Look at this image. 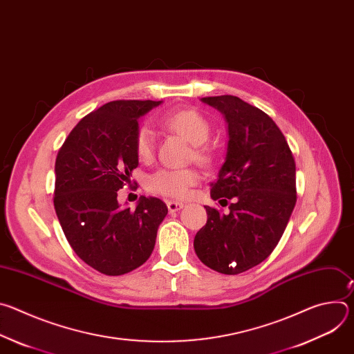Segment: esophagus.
Segmentation results:
<instances>
[{"label":"esophagus","mask_w":354,"mask_h":354,"mask_svg":"<svg viewBox=\"0 0 354 354\" xmlns=\"http://www.w3.org/2000/svg\"><path fill=\"white\" fill-rule=\"evenodd\" d=\"M167 206H168L169 213H176V212H179L183 207V203H180V201L169 200V201H167Z\"/></svg>","instance_id":"1"}]
</instances>
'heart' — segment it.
<instances>
[{
	"mask_svg": "<svg viewBox=\"0 0 354 354\" xmlns=\"http://www.w3.org/2000/svg\"><path fill=\"white\" fill-rule=\"evenodd\" d=\"M160 124L169 131H174L189 142L194 144L193 156L198 162H209L210 156L206 147L203 145L212 133L210 122L194 109H179L167 112L160 118ZM134 148L137 158L142 162H149L156 154V133L149 126L144 124L137 130ZM198 172L193 168L171 169L162 168L151 174L147 179V187L149 192L182 198L185 197L190 187L198 182Z\"/></svg>",
	"mask_w": 354,
	"mask_h": 354,
	"instance_id": "1",
	"label": "heart"
}]
</instances>
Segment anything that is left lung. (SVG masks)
I'll list each match as a JSON object with an SVG mask.
<instances>
[{
	"label": "left lung",
	"instance_id": "1",
	"mask_svg": "<svg viewBox=\"0 0 354 354\" xmlns=\"http://www.w3.org/2000/svg\"><path fill=\"white\" fill-rule=\"evenodd\" d=\"M228 123V148L210 196L230 213L205 206L207 223L194 236L198 259L223 274L263 262L279 243L297 201L295 161L273 119L238 96L201 97Z\"/></svg>",
	"mask_w": 354,
	"mask_h": 354
}]
</instances>
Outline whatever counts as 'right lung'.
I'll use <instances>...</instances> for the list:
<instances>
[{"mask_svg": "<svg viewBox=\"0 0 354 354\" xmlns=\"http://www.w3.org/2000/svg\"><path fill=\"white\" fill-rule=\"evenodd\" d=\"M160 104L112 100L84 116L57 153L53 203L63 232L80 259L108 276L129 273L149 258L168 214L157 197L141 196L136 209L118 203V190L131 186L138 167V118Z\"/></svg>", "mask_w": 354, "mask_h": 354, "instance_id": "add662e5", "label": "right lung"}]
</instances>
